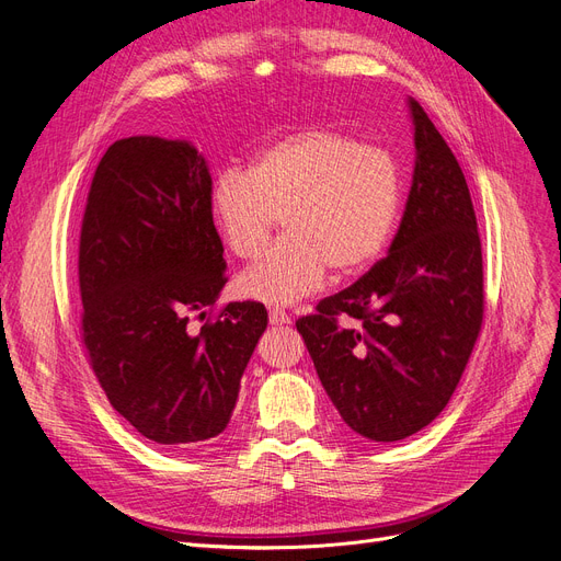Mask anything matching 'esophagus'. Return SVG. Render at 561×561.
<instances>
[{"label":"esophagus","instance_id":"34e87169","mask_svg":"<svg viewBox=\"0 0 561 561\" xmlns=\"http://www.w3.org/2000/svg\"><path fill=\"white\" fill-rule=\"evenodd\" d=\"M270 323H273V325H291V317L282 312V309H270Z\"/></svg>","mask_w":561,"mask_h":561}]
</instances>
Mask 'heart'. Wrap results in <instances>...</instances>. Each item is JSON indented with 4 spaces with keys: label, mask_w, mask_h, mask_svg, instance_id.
<instances>
[{
    "label": "heart",
    "mask_w": 561,
    "mask_h": 561,
    "mask_svg": "<svg viewBox=\"0 0 561 561\" xmlns=\"http://www.w3.org/2000/svg\"><path fill=\"white\" fill-rule=\"evenodd\" d=\"M207 210L224 244L247 261L263 252L282 215L286 236L238 286L247 298L294 305L317 291L328 270L356 275L383 252L398 221L400 175L381 150L307 127L267 145L247 171H221Z\"/></svg>",
    "instance_id": "obj_1"
}]
</instances>
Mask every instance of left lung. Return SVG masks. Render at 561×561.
<instances>
[{
    "label": "left lung",
    "instance_id": "8db88e82",
    "mask_svg": "<svg viewBox=\"0 0 561 561\" xmlns=\"http://www.w3.org/2000/svg\"><path fill=\"white\" fill-rule=\"evenodd\" d=\"M416 165L388 256L296 321L342 421L400 442L439 416L483 323V254L458 159L409 99Z\"/></svg>",
    "mask_w": 561,
    "mask_h": 561
}]
</instances>
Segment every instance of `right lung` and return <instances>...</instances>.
I'll return each instance as SVG.
<instances>
[{"mask_svg":"<svg viewBox=\"0 0 561 561\" xmlns=\"http://www.w3.org/2000/svg\"><path fill=\"white\" fill-rule=\"evenodd\" d=\"M210 184L192 142L122 138L101 157L82 215V344L113 409L165 448L226 430L267 325L265 307L247 300L190 328L226 284Z\"/></svg>","mask_w":561,"mask_h":561,"instance_id":"1","label":"right lung"}]
</instances>
